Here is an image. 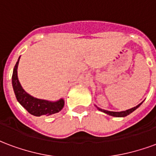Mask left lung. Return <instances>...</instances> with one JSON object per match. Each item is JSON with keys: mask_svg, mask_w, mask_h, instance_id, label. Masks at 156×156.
I'll list each match as a JSON object with an SVG mask.
<instances>
[{"mask_svg": "<svg viewBox=\"0 0 156 156\" xmlns=\"http://www.w3.org/2000/svg\"><path fill=\"white\" fill-rule=\"evenodd\" d=\"M144 102V101H143ZM142 102V103H143ZM142 103H140V105H138L137 106H135L134 108H129V109H127V110H125V111H120V112H114V111H108V110H105V109H102V108H98V106H96V108H98L99 111L101 112H104L105 114H107V115H110V116H114V117H125V116H127L129 115V114H131L132 112H134L135 109H137L141 105H142Z\"/></svg>", "mask_w": 156, "mask_h": 156, "instance_id": "8db88e82", "label": "left lung"}]
</instances>
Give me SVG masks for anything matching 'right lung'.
I'll list each match as a JSON object with an SVG mask.
<instances>
[{"instance_id":"obj_1","label":"right lung","mask_w":156,"mask_h":156,"mask_svg":"<svg viewBox=\"0 0 156 156\" xmlns=\"http://www.w3.org/2000/svg\"><path fill=\"white\" fill-rule=\"evenodd\" d=\"M19 60H20V57L14 67L12 78V88L19 104L23 108H26L28 113L34 116H41V115L48 116L61 111L65 104L63 98H60L57 101L41 99L30 95L23 89L19 82L18 76H17Z\"/></svg>"}]
</instances>
